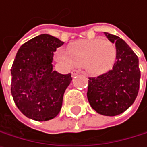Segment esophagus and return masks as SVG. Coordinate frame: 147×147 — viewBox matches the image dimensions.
<instances>
[{"instance_id": "1", "label": "esophagus", "mask_w": 147, "mask_h": 147, "mask_svg": "<svg viewBox=\"0 0 147 147\" xmlns=\"http://www.w3.org/2000/svg\"><path fill=\"white\" fill-rule=\"evenodd\" d=\"M80 70H73L72 72H71V74H72V76L73 77H74L75 75H77L78 74H80Z\"/></svg>"}]
</instances>
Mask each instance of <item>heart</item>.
Here are the masks:
<instances>
[{
	"mask_svg": "<svg viewBox=\"0 0 147 147\" xmlns=\"http://www.w3.org/2000/svg\"><path fill=\"white\" fill-rule=\"evenodd\" d=\"M67 53L58 50L57 59L67 65L84 67L89 74H101L111 69L116 61L117 48L109 40L94 38L79 40L68 46Z\"/></svg>",
	"mask_w": 147,
	"mask_h": 147,
	"instance_id": "obj_1",
	"label": "heart"
}]
</instances>
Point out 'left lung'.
<instances>
[{
    "instance_id": "left-lung-1",
    "label": "left lung",
    "mask_w": 147,
    "mask_h": 147,
    "mask_svg": "<svg viewBox=\"0 0 147 147\" xmlns=\"http://www.w3.org/2000/svg\"><path fill=\"white\" fill-rule=\"evenodd\" d=\"M116 44L117 58L111 70L97 77H89L88 100L97 113L117 116L134 102L139 88L138 58L119 36L104 32Z\"/></svg>"
}]
</instances>
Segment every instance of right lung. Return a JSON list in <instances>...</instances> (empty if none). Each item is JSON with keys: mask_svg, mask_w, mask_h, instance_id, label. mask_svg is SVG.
I'll return each instance as SVG.
<instances>
[{"mask_svg": "<svg viewBox=\"0 0 147 147\" xmlns=\"http://www.w3.org/2000/svg\"><path fill=\"white\" fill-rule=\"evenodd\" d=\"M64 42L41 34L24 43L11 67V94L19 111L36 121L54 118L60 111L71 74L53 70V52Z\"/></svg>", "mask_w": 147, "mask_h": 147, "instance_id": "right-lung-1", "label": "right lung"}]
</instances>
